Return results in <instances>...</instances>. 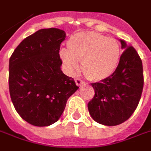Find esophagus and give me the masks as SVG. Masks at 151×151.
Masks as SVG:
<instances>
[{"label":"esophagus","instance_id":"esophagus-1","mask_svg":"<svg viewBox=\"0 0 151 151\" xmlns=\"http://www.w3.org/2000/svg\"><path fill=\"white\" fill-rule=\"evenodd\" d=\"M75 82H76V84H77V86H81L84 84V82H83V81H82L81 79H79V78H76Z\"/></svg>","mask_w":151,"mask_h":151}]
</instances>
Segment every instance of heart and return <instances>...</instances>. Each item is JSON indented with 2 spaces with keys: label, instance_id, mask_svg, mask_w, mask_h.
I'll list each match as a JSON object with an SVG mask.
<instances>
[{
  "label": "heart",
  "instance_id": "1",
  "mask_svg": "<svg viewBox=\"0 0 151 151\" xmlns=\"http://www.w3.org/2000/svg\"><path fill=\"white\" fill-rule=\"evenodd\" d=\"M67 47L68 50L60 52L67 72L73 75L79 69L78 61H82V72L94 82L110 77L120 61V50L116 40L93 31L71 36Z\"/></svg>",
  "mask_w": 151,
  "mask_h": 151
}]
</instances>
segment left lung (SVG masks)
<instances>
[{
	"instance_id": "left-lung-1",
	"label": "left lung",
	"mask_w": 151,
	"mask_h": 151,
	"mask_svg": "<svg viewBox=\"0 0 151 151\" xmlns=\"http://www.w3.org/2000/svg\"><path fill=\"white\" fill-rule=\"evenodd\" d=\"M124 49L115 72L100 82H94L95 96L88 104L94 120L114 126L126 121L139 104L144 84L142 61L133 46L120 40Z\"/></svg>"
}]
</instances>
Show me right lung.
Masks as SVG:
<instances>
[{
  "mask_svg": "<svg viewBox=\"0 0 151 151\" xmlns=\"http://www.w3.org/2000/svg\"><path fill=\"white\" fill-rule=\"evenodd\" d=\"M65 32L41 29L22 41L9 58V88L19 116L32 125L59 120L68 99L79 88L60 69V43Z\"/></svg>",
  "mask_w": 151,
  "mask_h": 151,
  "instance_id": "add662e5",
  "label": "right lung"
}]
</instances>
